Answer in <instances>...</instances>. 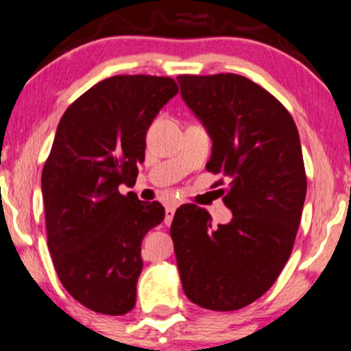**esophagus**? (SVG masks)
Wrapping results in <instances>:
<instances>
[{"instance_id":"esophagus-1","label":"esophagus","mask_w":351,"mask_h":351,"mask_svg":"<svg viewBox=\"0 0 351 351\" xmlns=\"http://www.w3.org/2000/svg\"><path fill=\"white\" fill-rule=\"evenodd\" d=\"M174 214H176V206H167L165 207V224H171L172 219H174Z\"/></svg>"}]
</instances>
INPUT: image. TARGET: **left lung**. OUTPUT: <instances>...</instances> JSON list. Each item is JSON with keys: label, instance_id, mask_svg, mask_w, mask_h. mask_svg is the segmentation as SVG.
I'll return each instance as SVG.
<instances>
[{"label": "left lung", "instance_id": "8db88e82", "mask_svg": "<svg viewBox=\"0 0 351 351\" xmlns=\"http://www.w3.org/2000/svg\"><path fill=\"white\" fill-rule=\"evenodd\" d=\"M177 82L213 138L206 169L229 180L222 201L232 213L229 224L214 228L202 207L176 210L180 281L192 303L234 311L265 295L291 256L306 197L300 134L281 101L250 78L179 75Z\"/></svg>", "mask_w": 351, "mask_h": 351}]
</instances>
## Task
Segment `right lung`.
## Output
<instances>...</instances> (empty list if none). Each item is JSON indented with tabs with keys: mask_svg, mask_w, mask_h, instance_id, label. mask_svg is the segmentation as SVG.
I'll list each match as a JSON object with an SVG mask.
<instances>
[{
	"mask_svg": "<svg viewBox=\"0 0 351 351\" xmlns=\"http://www.w3.org/2000/svg\"><path fill=\"white\" fill-rule=\"evenodd\" d=\"M177 92L171 77L115 75L78 97L56 129L41 172L48 250L66 291L95 313L135 306L142 239L164 207L119 186L135 184L147 130Z\"/></svg>",
	"mask_w": 351,
	"mask_h": 351,
	"instance_id": "1",
	"label": "right lung"
}]
</instances>
